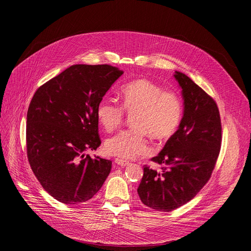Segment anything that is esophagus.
Instances as JSON below:
<instances>
[{
  "label": "esophagus",
  "instance_id": "obj_1",
  "mask_svg": "<svg viewBox=\"0 0 251 251\" xmlns=\"http://www.w3.org/2000/svg\"><path fill=\"white\" fill-rule=\"evenodd\" d=\"M115 164L118 165V166H120V167H126V166L129 165V162L123 161L121 159H115Z\"/></svg>",
  "mask_w": 251,
  "mask_h": 251
}]
</instances>
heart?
<instances>
[{
  "label": "heart",
  "instance_id": "heart-1",
  "mask_svg": "<svg viewBox=\"0 0 251 251\" xmlns=\"http://www.w3.org/2000/svg\"><path fill=\"white\" fill-rule=\"evenodd\" d=\"M122 105L102 99L97 107V117L104 130H115L125 118V112L132 116L134 128L123 130L108 138L104 151L122 160H134L151 152L149 134L156 140L170 138L177 131L183 103L174 90L163 87L146 78L136 79L121 88Z\"/></svg>",
  "mask_w": 251,
  "mask_h": 251
}]
</instances>
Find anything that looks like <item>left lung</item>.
Wrapping results in <instances>:
<instances>
[{"label":"left lung","mask_w":251,"mask_h":251,"mask_svg":"<svg viewBox=\"0 0 251 251\" xmlns=\"http://www.w3.org/2000/svg\"><path fill=\"white\" fill-rule=\"evenodd\" d=\"M182 88L183 118L179 128L151 161L162 171L143 168L137 192L143 204L171 212L187 203L212 176L222 143V124L214 99L184 73L176 71Z\"/></svg>","instance_id":"8db88e82"}]
</instances>
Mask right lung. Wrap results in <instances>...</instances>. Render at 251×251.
Listing matches in <instances>:
<instances>
[{"label": "right lung", "mask_w": 251, "mask_h": 251, "mask_svg": "<svg viewBox=\"0 0 251 251\" xmlns=\"http://www.w3.org/2000/svg\"><path fill=\"white\" fill-rule=\"evenodd\" d=\"M123 74L111 65H73L35 91L27 111L26 149L36 179L65 204L89 201L112 162L85 154L100 146L97 107Z\"/></svg>", "instance_id": "1"}]
</instances>
